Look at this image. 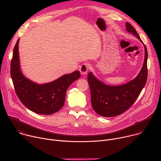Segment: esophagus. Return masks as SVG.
Returning <instances> with one entry per match:
<instances>
[{
	"mask_svg": "<svg viewBox=\"0 0 161 161\" xmlns=\"http://www.w3.org/2000/svg\"><path fill=\"white\" fill-rule=\"evenodd\" d=\"M88 70V65L86 63L83 64L81 65H80V71L81 73V75H85L87 73Z\"/></svg>",
	"mask_w": 161,
	"mask_h": 161,
	"instance_id": "34e87169",
	"label": "esophagus"
}]
</instances>
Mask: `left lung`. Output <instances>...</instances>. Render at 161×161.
<instances>
[{
	"instance_id": "left-lung-1",
	"label": "left lung",
	"mask_w": 161,
	"mask_h": 161,
	"mask_svg": "<svg viewBox=\"0 0 161 161\" xmlns=\"http://www.w3.org/2000/svg\"><path fill=\"white\" fill-rule=\"evenodd\" d=\"M126 29L129 32L142 39L133 26L126 22ZM145 47V60L142 70L136 78L120 86H109L104 84L91 73L87 80L90 89L91 103L94 111L99 115L112 117L119 115L129 109L140 96L144 88L148 76V52Z\"/></svg>"
}]
</instances>
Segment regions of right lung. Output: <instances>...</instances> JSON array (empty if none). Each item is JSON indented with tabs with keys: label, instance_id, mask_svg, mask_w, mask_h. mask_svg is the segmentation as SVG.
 Instances as JSON below:
<instances>
[{
	"label": "right lung",
	"instance_id": "add662e5",
	"mask_svg": "<svg viewBox=\"0 0 161 161\" xmlns=\"http://www.w3.org/2000/svg\"><path fill=\"white\" fill-rule=\"evenodd\" d=\"M18 39L11 61V76L16 94L25 106L38 114H51L64 106L67 90L80 77L76 71L47 84L38 85L23 76L19 65Z\"/></svg>",
	"mask_w": 161,
	"mask_h": 161
}]
</instances>
